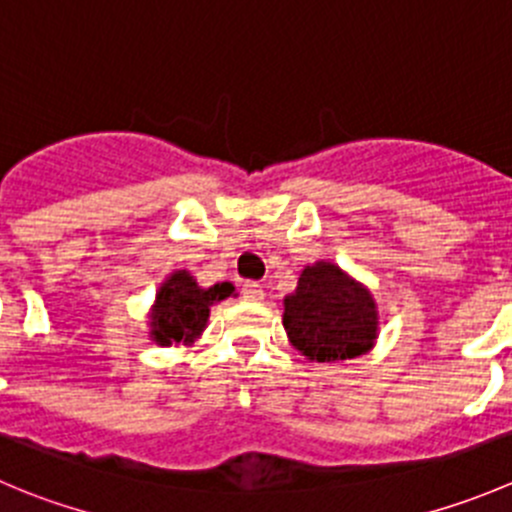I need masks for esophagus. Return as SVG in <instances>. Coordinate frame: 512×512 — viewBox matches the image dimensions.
Returning a JSON list of instances; mask_svg holds the SVG:
<instances>
[{"mask_svg": "<svg viewBox=\"0 0 512 512\" xmlns=\"http://www.w3.org/2000/svg\"><path fill=\"white\" fill-rule=\"evenodd\" d=\"M242 297H245V300H252V302H260V300H265V290H262L260 282L250 280L242 285Z\"/></svg>", "mask_w": 512, "mask_h": 512, "instance_id": "1", "label": "esophagus"}]
</instances>
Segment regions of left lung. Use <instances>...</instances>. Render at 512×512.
<instances>
[{"label":"left lung","mask_w":512,"mask_h":512,"mask_svg":"<svg viewBox=\"0 0 512 512\" xmlns=\"http://www.w3.org/2000/svg\"><path fill=\"white\" fill-rule=\"evenodd\" d=\"M282 325L307 360H350L375 342L377 305L367 287L320 260L302 270L297 290L285 297Z\"/></svg>","instance_id":"8db88e82"}]
</instances>
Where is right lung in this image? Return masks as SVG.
<instances>
[{
	"mask_svg": "<svg viewBox=\"0 0 512 512\" xmlns=\"http://www.w3.org/2000/svg\"><path fill=\"white\" fill-rule=\"evenodd\" d=\"M235 292L230 282L200 287L187 270H177L162 282L150 315V337L157 345H190L207 325L210 307Z\"/></svg>",
	"mask_w": 512,
	"mask_h": 512,
	"instance_id": "right-lung-1",
	"label": "right lung"
}]
</instances>
